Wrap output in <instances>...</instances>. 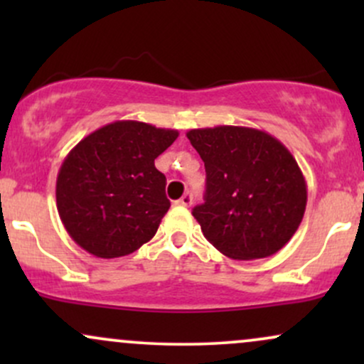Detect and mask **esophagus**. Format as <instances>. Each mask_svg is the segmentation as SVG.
Here are the masks:
<instances>
[{
  "label": "esophagus",
  "instance_id": "34e87169",
  "mask_svg": "<svg viewBox=\"0 0 364 364\" xmlns=\"http://www.w3.org/2000/svg\"><path fill=\"white\" fill-rule=\"evenodd\" d=\"M191 203H193V195L191 193H185L181 198L176 200V205H181V207H190Z\"/></svg>",
  "mask_w": 364,
  "mask_h": 364
}]
</instances>
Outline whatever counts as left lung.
I'll return each instance as SVG.
<instances>
[{
	"mask_svg": "<svg viewBox=\"0 0 364 364\" xmlns=\"http://www.w3.org/2000/svg\"><path fill=\"white\" fill-rule=\"evenodd\" d=\"M186 136L205 164V202L191 214L208 243L232 260L265 258L286 246L308 198L289 150L246 127L196 128Z\"/></svg>",
	"mask_w": 364,
	"mask_h": 364,
	"instance_id": "1",
	"label": "left lung"
}]
</instances>
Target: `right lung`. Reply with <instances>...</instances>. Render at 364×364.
<instances>
[{
    "label": "right lung",
    "instance_id": "1",
    "mask_svg": "<svg viewBox=\"0 0 364 364\" xmlns=\"http://www.w3.org/2000/svg\"><path fill=\"white\" fill-rule=\"evenodd\" d=\"M178 135L123 119L70 150L58 173L56 207L75 243L94 257L118 258L152 240L171 207L154 161Z\"/></svg>",
    "mask_w": 364,
    "mask_h": 364
}]
</instances>
